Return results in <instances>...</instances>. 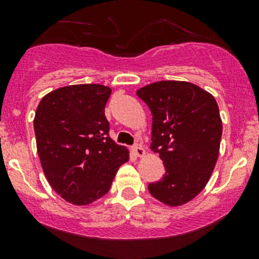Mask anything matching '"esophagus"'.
<instances>
[{
    "label": "esophagus",
    "mask_w": 259,
    "mask_h": 259,
    "mask_svg": "<svg viewBox=\"0 0 259 259\" xmlns=\"http://www.w3.org/2000/svg\"><path fill=\"white\" fill-rule=\"evenodd\" d=\"M133 151H134L135 155L139 156V158H142V156H144V154H145V150H144V149H143L140 145H135L134 148H133Z\"/></svg>",
    "instance_id": "obj_1"
}]
</instances>
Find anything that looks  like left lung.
I'll use <instances>...</instances> for the list:
<instances>
[{
    "label": "left lung",
    "mask_w": 259,
    "mask_h": 259,
    "mask_svg": "<svg viewBox=\"0 0 259 259\" xmlns=\"http://www.w3.org/2000/svg\"><path fill=\"white\" fill-rule=\"evenodd\" d=\"M137 95L153 115L151 150L165 166L163 178L148 189L159 202L179 207L204 189L215 168L223 132L218 104L188 81H158Z\"/></svg>",
    "instance_id": "left-lung-1"
}]
</instances>
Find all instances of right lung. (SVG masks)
Here are the masks:
<instances>
[{"label": "right lung", "instance_id": "add662e5", "mask_svg": "<svg viewBox=\"0 0 259 259\" xmlns=\"http://www.w3.org/2000/svg\"><path fill=\"white\" fill-rule=\"evenodd\" d=\"M111 89L100 83L59 88L41 99L33 119L41 166L66 202L88 205L110 189L129 150L109 137L105 105Z\"/></svg>", "mask_w": 259, "mask_h": 259}]
</instances>
